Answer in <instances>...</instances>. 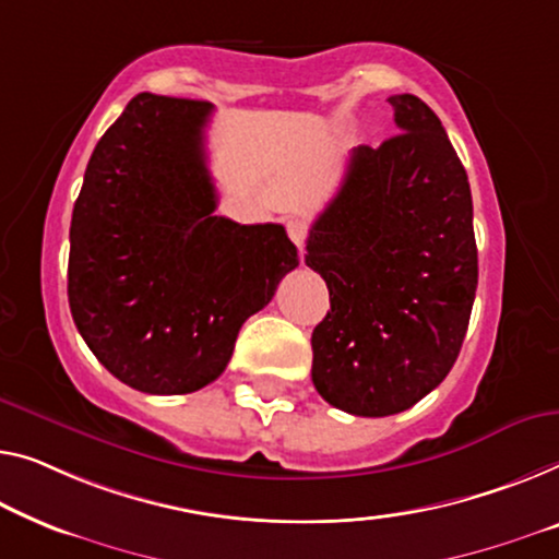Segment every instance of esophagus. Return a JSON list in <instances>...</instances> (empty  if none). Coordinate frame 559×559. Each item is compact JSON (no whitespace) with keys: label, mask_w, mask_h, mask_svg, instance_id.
Segmentation results:
<instances>
[{"label":"esophagus","mask_w":559,"mask_h":559,"mask_svg":"<svg viewBox=\"0 0 559 559\" xmlns=\"http://www.w3.org/2000/svg\"><path fill=\"white\" fill-rule=\"evenodd\" d=\"M286 233H288V238L294 240V246L298 248V251H304V246H306V240H308V226H306V223L298 221V218H290L286 223Z\"/></svg>","instance_id":"1"}]
</instances>
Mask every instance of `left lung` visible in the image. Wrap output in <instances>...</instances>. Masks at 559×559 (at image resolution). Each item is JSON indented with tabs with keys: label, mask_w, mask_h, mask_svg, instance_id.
I'll return each instance as SVG.
<instances>
[{
	"label": "left lung",
	"mask_w": 559,
	"mask_h": 559,
	"mask_svg": "<svg viewBox=\"0 0 559 559\" xmlns=\"http://www.w3.org/2000/svg\"><path fill=\"white\" fill-rule=\"evenodd\" d=\"M389 105L399 135L354 147L306 243L331 298L311 336L313 386L356 416L409 409L447 379L477 290L464 165L427 103Z\"/></svg>",
	"instance_id": "left-lung-1"
}]
</instances>
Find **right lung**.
I'll use <instances>...</instances> for the list:
<instances>
[{
	"label": "right lung",
	"mask_w": 559,
	"mask_h": 559,
	"mask_svg": "<svg viewBox=\"0 0 559 559\" xmlns=\"http://www.w3.org/2000/svg\"><path fill=\"white\" fill-rule=\"evenodd\" d=\"M213 105L140 93L99 138L72 211L67 296L97 361L145 394L226 371L238 331L298 265L278 223L215 215Z\"/></svg>",
	"instance_id": "obj_1"
}]
</instances>
